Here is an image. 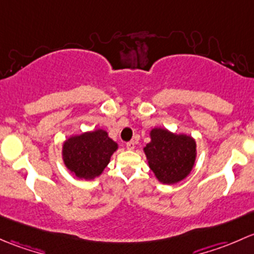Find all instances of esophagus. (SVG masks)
<instances>
[{
    "instance_id": "esophagus-1",
    "label": "esophagus",
    "mask_w": 254,
    "mask_h": 254,
    "mask_svg": "<svg viewBox=\"0 0 254 254\" xmlns=\"http://www.w3.org/2000/svg\"><path fill=\"white\" fill-rule=\"evenodd\" d=\"M134 145H135V143L133 142V140H130V142L126 143V148L128 149V150H133V149H134Z\"/></svg>"
}]
</instances>
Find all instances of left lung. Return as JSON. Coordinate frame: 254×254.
<instances>
[{"mask_svg": "<svg viewBox=\"0 0 254 254\" xmlns=\"http://www.w3.org/2000/svg\"><path fill=\"white\" fill-rule=\"evenodd\" d=\"M150 142L143 148L146 161L156 180L164 185L184 181L197 159L195 139L186 133L154 127L149 132Z\"/></svg>", "mask_w": 254, "mask_h": 254, "instance_id": "obj_1", "label": "left lung"}]
</instances>
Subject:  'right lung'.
Masks as SVG:
<instances>
[{
	"instance_id": "right-lung-1",
	"label": "right lung",
	"mask_w": 254,
	"mask_h": 254,
	"mask_svg": "<svg viewBox=\"0 0 254 254\" xmlns=\"http://www.w3.org/2000/svg\"><path fill=\"white\" fill-rule=\"evenodd\" d=\"M119 144L103 128L72 134L62 143V160L77 179L95 180L109 165Z\"/></svg>"
}]
</instances>
